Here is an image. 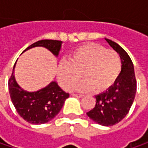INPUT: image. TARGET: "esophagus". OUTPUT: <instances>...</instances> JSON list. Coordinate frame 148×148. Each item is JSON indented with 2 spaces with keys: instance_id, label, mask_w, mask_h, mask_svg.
I'll return each instance as SVG.
<instances>
[{
  "instance_id": "34e87169",
  "label": "esophagus",
  "mask_w": 148,
  "mask_h": 148,
  "mask_svg": "<svg viewBox=\"0 0 148 148\" xmlns=\"http://www.w3.org/2000/svg\"><path fill=\"white\" fill-rule=\"evenodd\" d=\"M74 97H77V98H83L84 97V95H82V94H76V93H73L72 94Z\"/></svg>"
}]
</instances>
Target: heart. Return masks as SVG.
<instances>
[{"label":"heart","instance_id":"b5f03b06","mask_svg":"<svg viewBox=\"0 0 148 148\" xmlns=\"http://www.w3.org/2000/svg\"><path fill=\"white\" fill-rule=\"evenodd\" d=\"M122 70V61L117 52L96 44L84 45L70 54L69 62H61L57 69L60 86L69 91L80 79H85L74 88L79 92H103L117 79Z\"/></svg>","mask_w":148,"mask_h":148}]
</instances>
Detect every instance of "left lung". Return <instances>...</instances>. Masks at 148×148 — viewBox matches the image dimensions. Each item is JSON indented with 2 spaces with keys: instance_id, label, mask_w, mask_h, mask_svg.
I'll list each match as a JSON object with an SVG mask.
<instances>
[{
  "instance_id": "left-lung-1",
  "label": "left lung",
  "mask_w": 148,
  "mask_h": 148,
  "mask_svg": "<svg viewBox=\"0 0 148 148\" xmlns=\"http://www.w3.org/2000/svg\"><path fill=\"white\" fill-rule=\"evenodd\" d=\"M105 40L119 54L122 70L114 85L95 97V107L86 115L100 125L112 126L129 113L136 93V79L133 62L128 53L116 43L107 38Z\"/></svg>"
}]
</instances>
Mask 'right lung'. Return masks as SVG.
I'll list each match as a JSON object with an SVG mask.
<instances>
[{
  "mask_svg": "<svg viewBox=\"0 0 148 148\" xmlns=\"http://www.w3.org/2000/svg\"><path fill=\"white\" fill-rule=\"evenodd\" d=\"M61 45L62 42L59 40L44 39L30 45L25 50L42 46L57 56ZM14 67L15 64L14 69ZM8 88L11 100L17 112L24 120L32 124H42L49 122L59 113L65 100L69 97V93L65 92L56 81H52L38 92H26L17 84L14 70L8 79Z\"/></svg>",
  "mask_w": 148,
  "mask_h": 148,
  "instance_id": "right-lung-1",
  "label": "right lung"
}]
</instances>
